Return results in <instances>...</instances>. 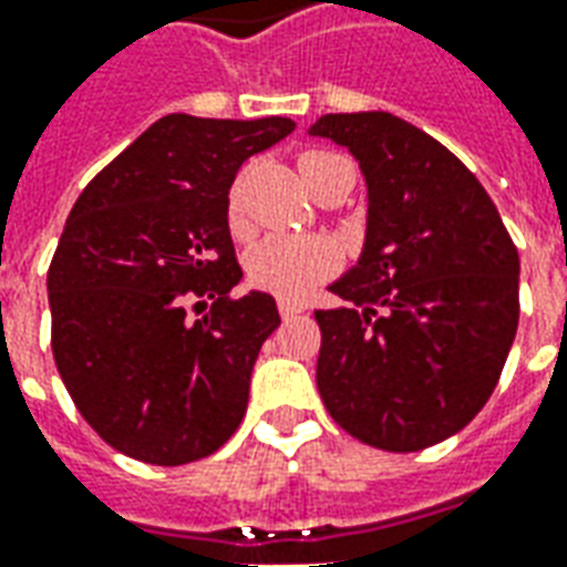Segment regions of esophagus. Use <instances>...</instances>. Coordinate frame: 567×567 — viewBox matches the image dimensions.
<instances>
[{
  "label": "esophagus",
  "mask_w": 567,
  "mask_h": 567,
  "mask_svg": "<svg viewBox=\"0 0 567 567\" xmlns=\"http://www.w3.org/2000/svg\"><path fill=\"white\" fill-rule=\"evenodd\" d=\"M303 312V307L300 303H291V300H279V316L282 319H295V316H300Z\"/></svg>",
  "instance_id": "34e87169"
}]
</instances>
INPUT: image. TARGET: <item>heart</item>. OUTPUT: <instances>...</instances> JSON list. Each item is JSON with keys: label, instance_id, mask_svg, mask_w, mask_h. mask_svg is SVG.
I'll return each instance as SVG.
<instances>
[{"label": "heart", "instance_id": "heart-1", "mask_svg": "<svg viewBox=\"0 0 567 567\" xmlns=\"http://www.w3.org/2000/svg\"><path fill=\"white\" fill-rule=\"evenodd\" d=\"M346 157L331 154V151H307L300 154V173L307 185L324 175L331 166L343 163ZM227 221L234 230H243V178H236L227 190ZM340 248L331 239L321 236H288L270 234L258 239L246 251V276L248 282L270 291L285 300H303L312 295V288L331 279L340 270Z\"/></svg>", "mask_w": 567, "mask_h": 567}]
</instances>
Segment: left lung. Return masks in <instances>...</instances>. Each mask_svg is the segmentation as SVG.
Segmentation results:
<instances>
[{
  "label": "left lung",
  "instance_id": "8db88e82",
  "mask_svg": "<svg viewBox=\"0 0 567 567\" xmlns=\"http://www.w3.org/2000/svg\"><path fill=\"white\" fill-rule=\"evenodd\" d=\"M368 178V243L319 309L316 382L346 434L419 452L462 431L501 380L519 324V255L446 145L389 112L324 115Z\"/></svg>",
  "mask_w": 567,
  "mask_h": 567
}]
</instances>
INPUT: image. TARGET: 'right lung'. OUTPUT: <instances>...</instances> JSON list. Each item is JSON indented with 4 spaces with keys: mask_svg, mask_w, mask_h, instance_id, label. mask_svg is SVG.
<instances>
[{
    "mask_svg": "<svg viewBox=\"0 0 567 567\" xmlns=\"http://www.w3.org/2000/svg\"><path fill=\"white\" fill-rule=\"evenodd\" d=\"M291 130V117L166 115L69 212L48 270L56 370L87 425L136 462H199L246 416L279 312L270 295H230L243 270L227 190Z\"/></svg>",
    "mask_w": 567,
    "mask_h": 567,
    "instance_id": "obj_1",
    "label": "right lung"
}]
</instances>
